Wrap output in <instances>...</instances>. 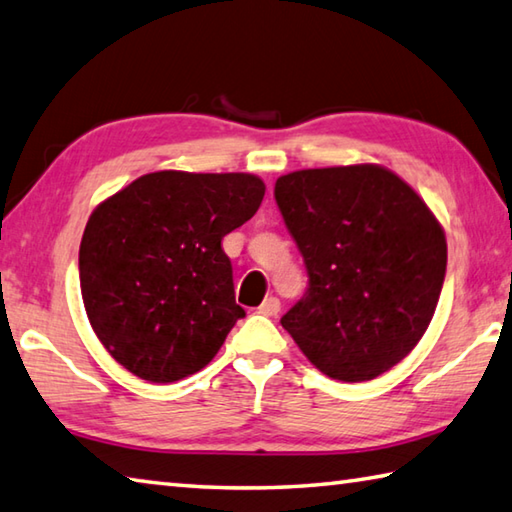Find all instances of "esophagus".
<instances>
[{"instance_id": "obj_1", "label": "esophagus", "mask_w": 512, "mask_h": 512, "mask_svg": "<svg viewBox=\"0 0 512 512\" xmlns=\"http://www.w3.org/2000/svg\"><path fill=\"white\" fill-rule=\"evenodd\" d=\"M258 312L265 316H276L278 312H281V301H278L276 296H269V298H265L263 305L258 307Z\"/></svg>"}]
</instances>
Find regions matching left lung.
I'll use <instances>...</instances> for the list:
<instances>
[{
  "label": "left lung",
  "instance_id": "obj_1",
  "mask_svg": "<svg viewBox=\"0 0 512 512\" xmlns=\"http://www.w3.org/2000/svg\"><path fill=\"white\" fill-rule=\"evenodd\" d=\"M274 198L310 278L281 325L310 363L359 383L406 359L448 263L443 229L417 191L379 165H352L287 173Z\"/></svg>",
  "mask_w": 512,
  "mask_h": 512
}]
</instances>
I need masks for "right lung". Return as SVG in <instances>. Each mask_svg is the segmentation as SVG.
<instances>
[{"instance_id":"1","label":"right lung","mask_w":512,"mask_h":512,"mask_svg":"<svg viewBox=\"0 0 512 512\" xmlns=\"http://www.w3.org/2000/svg\"><path fill=\"white\" fill-rule=\"evenodd\" d=\"M263 196L252 173L156 171L93 211L80 245L82 301L115 361L173 383L214 359L245 316L223 238Z\"/></svg>"}]
</instances>
